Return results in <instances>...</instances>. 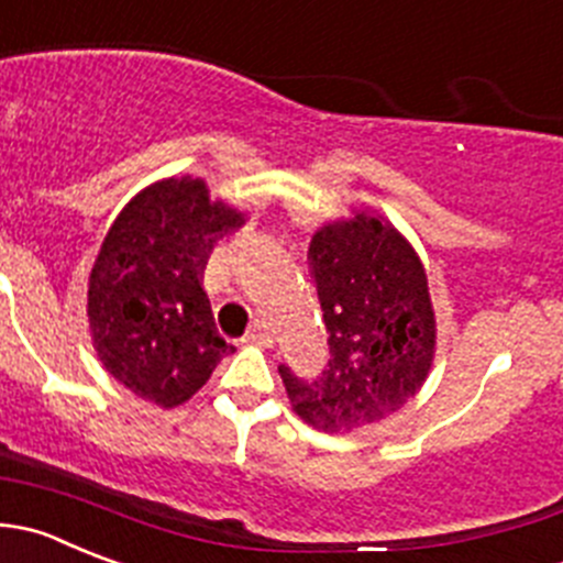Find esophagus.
<instances>
[{"mask_svg": "<svg viewBox=\"0 0 563 563\" xmlns=\"http://www.w3.org/2000/svg\"><path fill=\"white\" fill-rule=\"evenodd\" d=\"M247 341L261 343V346H269V343H272V332H269V327H266L264 321H255L253 330L247 332Z\"/></svg>", "mask_w": 563, "mask_h": 563, "instance_id": "esophagus-1", "label": "esophagus"}]
</instances>
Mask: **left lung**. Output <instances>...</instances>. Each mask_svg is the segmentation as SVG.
<instances>
[{
  "label": "left lung",
  "mask_w": 563,
  "mask_h": 563,
  "mask_svg": "<svg viewBox=\"0 0 563 563\" xmlns=\"http://www.w3.org/2000/svg\"><path fill=\"white\" fill-rule=\"evenodd\" d=\"M308 258L330 360L316 379L277 371L305 423L352 432L401 409L427 382L438 343L427 272L412 244L371 211L316 231Z\"/></svg>",
  "instance_id": "8db88e82"
}]
</instances>
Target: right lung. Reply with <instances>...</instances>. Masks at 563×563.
<instances>
[{"mask_svg":"<svg viewBox=\"0 0 563 563\" xmlns=\"http://www.w3.org/2000/svg\"><path fill=\"white\" fill-rule=\"evenodd\" d=\"M242 211L209 198L203 178H165L131 198L109 228L87 288L92 346L134 396L170 409L209 382L222 354L206 264Z\"/></svg>","mask_w":563,"mask_h":563,"instance_id":"right-lung-1","label":"right lung"}]
</instances>
